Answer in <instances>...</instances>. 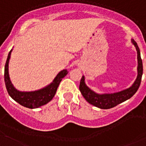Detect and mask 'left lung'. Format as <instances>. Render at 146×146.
I'll list each match as a JSON object with an SVG mask.
<instances>
[{
  "instance_id": "left-lung-1",
  "label": "left lung",
  "mask_w": 146,
  "mask_h": 146,
  "mask_svg": "<svg viewBox=\"0 0 146 146\" xmlns=\"http://www.w3.org/2000/svg\"><path fill=\"white\" fill-rule=\"evenodd\" d=\"M131 42L136 47V50L137 52V77L135 82H133L131 86L125 90L113 93V94H96V92H94L87 86L84 82V76H82L80 81V84H79V90L88 102L101 109L112 108L119 104L129 100L130 98L132 97L135 94L136 92L137 91L141 83L142 76H143V62H142L140 51H139L137 44L133 39L131 40Z\"/></svg>"
}]
</instances>
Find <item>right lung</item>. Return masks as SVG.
Wrapping results in <instances>:
<instances>
[{
  "label": "right lung",
  "mask_w": 146,
  "mask_h": 146,
  "mask_svg": "<svg viewBox=\"0 0 146 146\" xmlns=\"http://www.w3.org/2000/svg\"><path fill=\"white\" fill-rule=\"evenodd\" d=\"M12 51L13 49L9 52L4 68L5 84L9 95L21 105L28 108H37L48 103L54 97L61 81L68 73L67 70H63L59 72L55 77L52 82L45 88L35 91H19L13 86L9 74V62L10 59Z\"/></svg>",
  "instance_id": "obj_1"
}]
</instances>
